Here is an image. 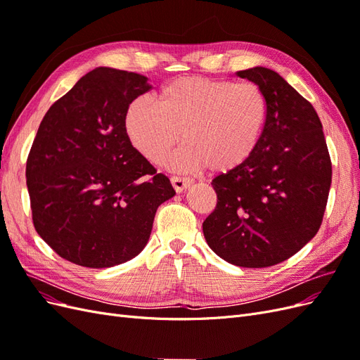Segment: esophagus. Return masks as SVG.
Returning a JSON list of instances; mask_svg holds the SVG:
<instances>
[{
    "mask_svg": "<svg viewBox=\"0 0 360 360\" xmlns=\"http://www.w3.org/2000/svg\"><path fill=\"white\" fill-rule=\"evenodd\" d=\"M169 180H171L172 188H174V191H176V192H183L184 189H188L191 184H192V180L177 177V176H172Z\"/></svg>",
    "mask_w": 360,
    "mask_h": 360,
    "instance_id": "34e87169",
    "label": "esophagus"
}]
</instances>
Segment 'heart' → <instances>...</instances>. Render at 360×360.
<instances>
[{"label":"heart","mask_w":360,"mask_h":360,"mask_svg":"<svg viewBox=\"0 0 360 360\" xmlns=\"http://www.w3.org/2000/svg\"><path fill=\"white\" fill-rule=\"evenodd\" d=\"M269 118L264 91L255 82L183 76L162 86L158 103L138 97L127 106L130 144L159 165L183 136L169 160L176 169H237L254 156Z\"/></svg>","instance_id":"obj_1"}]
</instances>
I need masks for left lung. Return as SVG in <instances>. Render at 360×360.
<instances>
[{"label": "left lung", "mask_w": 360, "mask_h": 360, "mask_svg": "<svg viewBox=\"0 0 360 360\" xmlns=\"http://www.w3.org/2000/svg\"><path fill=\"white\" fill-rule=\"evenodd\" d=\"M237 76L261 86L269 118L254 156L213 179L217 201L202 231L228 263L270 267L299 252L320 230L332 162L314 106L279 73L252 68Z\"/></svg>", "instance_id": "8db88e82"}]
</instances>
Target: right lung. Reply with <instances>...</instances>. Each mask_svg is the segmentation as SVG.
Instances as JSON below:
<instances>
[{"label":"right lung","mask_w":360,"mask_h":360,"mask_svg":"<svg viewBox=\"0 0 360 360\" xmlns=\"http://www.w3.org/2000/svg\"><path fill=\"white\" fill-rule=\"evenodd\" d=\"M151 90L134 72L86 73L43 117L27 159L32 224L56 252L84 267H111L148 242L169 179L130 144L127 106Z\"/></svg>","instance_id":"1"}]
</instances>
